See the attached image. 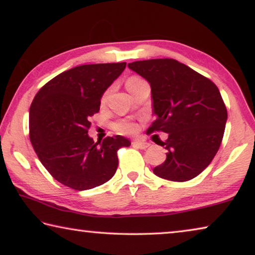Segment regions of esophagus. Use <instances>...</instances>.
I'll use <instances>...</instances> for the list:
<instances>
[{
  "instance_id": "esophagus-1",
  "label": "esophagus",
  "mask_w": 255,
  "mask_h": 255,
  "mask_svg": "<svg viewBox=\"0 0 255 255\" xmlns=\"http://www.w3.org/2000/svg\"><path fill=\"white\" fill-rule=\"evenodd\" d=\"M131 144H132V146L137 147V149H140V150H145L146 147L150 146V143L144 142V140H140V139H134Z\"/></svg>"
}]
</instances>
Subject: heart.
<instances>
[{
	"instance_id": "b5f03b06",
	"label": "heart",
	"mask_w": 255,
	"mask_h": 255,
	"mask_svg": "<svg viewBox=\"0 0 255 255\" xmlns=\"http://www.w3.org/2000/svg\"><path fill=\"white\" fill-rule=\"evenodd\" d=\"M143 80L139 79L137 77H130L129 79H127L126 81V88L128 89V91L130 90L132 87L137 85V83L142 82ZM106 95H108V93L104 94L103 96V101L105 100ZM115 129L117 131L121 132V134H134V132L137 130V125H136L135 123H132V121H129V120H123V121H119V123H117L115 125Z\"/></svg>"
}]
</instances>
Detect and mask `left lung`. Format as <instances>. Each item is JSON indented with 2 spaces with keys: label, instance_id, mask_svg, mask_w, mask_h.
<instances>
[{
  "label": "left lung",
  "instance_id": "obj_1",
  "mask_svg": "<svg viewBox=\"0 0 255 255\" xmlns=\"http://www.w3.org/2000/svg\"><path fill=\"white\" fill-rule=\"evenodd\" d=\"M128 67L150 83L155 120L147 132L168 134L161 145L167 158L153 173L175 182L199 175L225 134L228 113L218 87L175 59L138 60Z\"/></svg>",
  "mask_w": 255,
  "mask_h": 255
}]
</instances>
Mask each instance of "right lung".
<instances>
[{"mask_svg":"<svg viewBox=\"0 0 255 255\" xmlns=\"http://www.w3.org/2000/svg\"><path fill=\"white\" fill-rule=\"evenodd\" d=\"M126 63L89 64L67 70L35 95L29 109V138L51 176L74 190H89L111 180L118 168L117 151L130 145L124 136L94 142L90 117L100 111L105 90Z\"/></svg>","mask_w":255,"mask_h":255,"instance_id":"1","label":"right lung"}]
</instances>
